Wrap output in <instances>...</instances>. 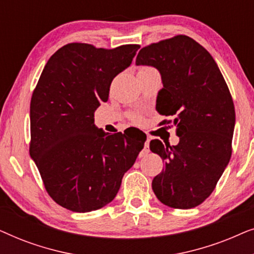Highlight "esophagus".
Returning <instances> with one entry per match:
<instances>
[{
    "label": "esophagus",
    "mask_w": 254,
    "mask_h": 254,
    "mask_svg": "<svg viewBox=\"0 0 254 254\" xmlns=\"http://www.w3.org/2000/svg\"><path fill=\"white\" fill-rule=\"evenodd\" d=\"M149 151H150V149H149V138H148L147 142H145V143H144V148H143V150H142V152H141V156H144V155L149 154Z\"/></svg>",
    "instance_id": "esophagus-1"
}]
</instances>
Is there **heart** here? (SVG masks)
Wrapping results in <instances>:
<instances>
[{"label": "heart", "mask_w": 254, "mask_h": 254, "mask_svg": "<svg viewBox=\"0 0 254 254\" xmlns=\"http://www.w3.org/2000/svg\"><path fill=\"white\" fill-rule=\"evenodd\" d=\"M145 69H152V68H148V67H144V68H142L141 70H145Z\"/></svg>", "instance_id": "1"}]
</instances>
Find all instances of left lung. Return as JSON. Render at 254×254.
I'll list each match as a JSON object with an SVG mask.
<instances>
[{
	"mask_svg": "<svg viewBox=\"0 0 254 254\" xmlns=\"http://www.w3.org/2000/svg\"><path fill=\"white\" fill-rule=\"evenodd\" d=\"M135 64L159 71L163 88L156 110L176 117L179 136L177 145L150 141V150L165 163L152 190L171 208L199 206L214 190L232 152L235 106L223 75L206 48L183 34L143 47Z\"/></svg>",
	"mask_w": 254,
	"mask_h": 254,
	"instance_id": "1",
	"label": "left lung"
}]
</instances>
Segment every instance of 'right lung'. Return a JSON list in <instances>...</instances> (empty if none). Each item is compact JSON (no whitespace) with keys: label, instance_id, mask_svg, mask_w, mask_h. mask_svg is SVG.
Wrapping results in <instances>:
<instances>
[{"label":"right lung","instance_id":"add662e5","mask_svg":"<svg viewBox=\"0 0 254 254\" xmlns=\"http://www.w3.org/2000/svg\"><path fill=\"white\" fill-rule=\"evenodd\" d=\"M138 48L64 45L47 61L32 93L31 158L50 196L69 210L88 213L110 203L143 149L145 135L109 134L95 125L113 78Z\"/></svg>","mask_w":254,"mask_h":254}]
</instances>
